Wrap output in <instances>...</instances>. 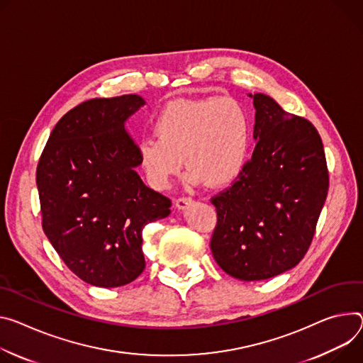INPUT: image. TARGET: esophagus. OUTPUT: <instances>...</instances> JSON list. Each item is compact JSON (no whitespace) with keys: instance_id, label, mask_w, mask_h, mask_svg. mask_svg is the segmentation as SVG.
Returning a JSON list of instances; mask_svg holds the SVG:
<instances>
[{"instance_id":"34e87169","label":"esophagus","mask_w":363,"mask_h":363,"mask_svg":"<svg viewBox=\"0 0 363 363\" xmlns=\"http://www.w3.org/2000/svg\"><path fill=\"white\" fill-rule=\"evenodd\" d=\"M192 203H194V200L189 199V196H181V199H178V200L175 201V206H177L178 210H185V208H188Z\"/></svg>"}]
</instances>
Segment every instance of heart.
Returning <instances> with one entry per match:
<instances>
[{
    "instance_id": "1",
    "label": "heart",
    "mask_w": 363,
    "mask_h": 363,
    "mask_svg": "<svg viewBox=\"0 0 363 363\" xmlns=\"http://www.w3.org/2000/svg\"><path fill=\"white\" fill-rule=\"evenodd\" d=\"M155 136L138 143V159L147 182L167 189L186 167V182L221 186L239 177L252 145L247 108L235 98L210 96L175 101L153 120Z\"/></svg>"
}]
</instances>
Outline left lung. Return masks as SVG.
<instances>
[{"instance_id": "8db88e82", "label": "left lung", "mask_w": 363, "mask_h": 363, "mask_svg": "<svg viewBox=\"0 0 363 363\" xmlns=\"http://www.w3.org/2000/svg\"><path fill=\"white\" fill-rule=\"evenodd\" d=\"M253 98L256 147L236 182L211 200V252L240 281H262L298 265L313 240L328 191L323 142L306 118L267 94Z\"/></svg>"}]
</instances>
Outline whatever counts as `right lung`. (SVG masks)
<instances>
[{
  "instance_id": "right-lung-1",
  "label": "right lung",
  "mask_w": 363,
  "mask_h": 363,
  "mask_svg": "<svg viewBox=\"0 0 363 363\" xmlns=\"http://www.w3.org/2000/svg\"><path fill=\"white\" fill-rule=\"evenodd\" d=\"M140 95L95 98L65 114L40 156L36 184L49 242L82 281L114 288L145 269L142 232L171 200L146 186L125 121Z\"/></svg>"
}]
</instances>
